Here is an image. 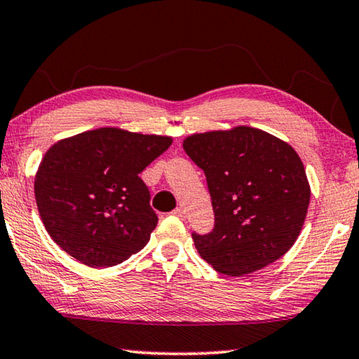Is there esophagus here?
Here are the masks:
<instances>
[{"mask_svg":"<svg viewBox=\"0 0 359 359\" xmlns=\"http://www.w3.org/2000/svg\"><path fill=\"white\" fill-rule=\"evenodd\" d=\"M172 215L174 217H179V218H185V210L182 209V208H177V209L172 210Z\"/></svg>","mask_w":359,"mask_h":359,"instance_id":"esophagus-1","label":"esophagus"}]
</instances>
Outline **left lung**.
<instances>
[{"mask_svg": "<svg viewBox=\"0 0 359 359\" xmlns=\"http://www.w3.org/2000/svg\"><path fill=\"white\" fill-rule=\"evenodd\" d=\"M184 150L205 174L215 223L193 233L198 253L224 276L250 274L287 253L311 201L294 149L250 126L188 136Z\"/></svg>", "mask_w": 359, "mask_h": 359, "instance_id": "left-lung-1", "label": "left lung"}]
</instances>
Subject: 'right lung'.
I'll return each mask as SVG.
<instances>
[{
	"label": "right lung",
	"instance_id": "obj_1",
	"mask_svg": "<svg viewBox=\"0 0 359 359\" xmlns=\"http://www.w3.org/2000/svg\"><path fill=\"white\" fill-rule=\"evenodd\" d=\"M172 139L98 128L53 144L34 179L47 233L90 267L123 263L142 250L158 217L139 177Z\"/></svg>",
	"mask_w": 359,
	"mask_h": 359
}]
</instances>
